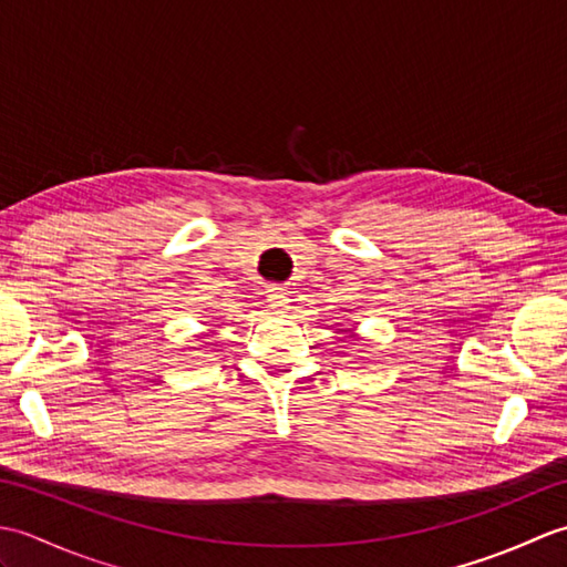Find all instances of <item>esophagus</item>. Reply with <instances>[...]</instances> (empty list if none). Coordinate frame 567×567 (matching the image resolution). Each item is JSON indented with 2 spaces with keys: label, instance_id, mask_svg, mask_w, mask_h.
<instances>
[{
  "label": "esophagus",
  "instance_id": "1",
  "mask_svg": "<svg viewBox=\"0 0 567 567\" xmlns=\"http://www.w3.org/2000/svg\"><path fill=\"white\" fill-rule=\"evenodd\" d=\"M268 305L272 309H285L290 305V292H287V287H270L268 290Z\"/></svg>",
  "mask_w": 567,
  "mask_h": 567
}]
</instances>
